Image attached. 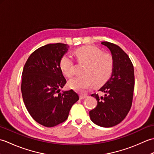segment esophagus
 Listing matches in <instances>:
<instances>
[{
	"label": "esophagus",
	"instance_id": "obj_1",
	"mask_svg": "<svg viewBox=\"0 0 154 154\" xmlns=\"http://www.w3.org/2000/svg\"><path fill=\"white\" fill-rule=\"evenodd\" d=\"M87 94H81L80 95H79L80 99H85V98H87Z\"/></svg>",
	"mask_w": 154,
	"mask_h": 154
}]
</instances>
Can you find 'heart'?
I'll use <instances>...</instances> for the list:
<instances>
[{"label": "heart", "instance_id": "b5f03b06", "mask_svg": "<svg viewBox=\"0 0 154 154\" xmlns=\"http://www.w3.org/2000/svg\"><path fill=\"white\" fill-rule=\"evenodd\" d=\"M74 55L77 60L85 63L83 75L71 79L68 85L71 89L79 92H85L92 87L100 86L110 79L114 69V59L109 53L103 52L99 48L93 45H84L76 49ZM60 68L65 76L71 77L75 74L73 62L67 55L60 59Z\"/></svg>", "mask_w": 154, "mask_h": 154}]
</instances>
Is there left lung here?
Masks as SVG:
<instances>
[{
    "mask_svg": "<svg viewBox=\"0 0 154 154\" xmlns=\"http://www.w3.org/2000/svg\"><path fill=\"white\" fill-rule=\"evenodd\" d=\"M101 44L111 51L114 69L109 80L99 89L104 95L91 94L97 99V105L89 111V116L97 125L109 128L122 122L130 110L134 89V71L128 55L119 45L108 42Z\"/></svg>",
    "mask_w": 154,
    "mask_h": 154,
    "instance_id": "8db88e82",
    "label": "left lung"
}]
</instances>
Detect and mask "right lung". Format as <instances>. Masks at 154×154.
Returning <instances> with one entry per match:
<instances>
[{"label":"right lung","mask_w":154,"mask_h":154,"mask_svg":"<svg viewBox=\"0 0 154 154\" xmlns=\"http://www.w3.org/2000/svg\"><path fill=\"white\" fill-rule=\"evenodd\" d=\"M68 48L61 43L39 48L23 69L21 91L24 104L34 120L45 127L66 120L71 108L79 99L72 89L60 93L66 79L59 63Z\"/></svg>","instance_id":"obj_1"}]
</instances>
